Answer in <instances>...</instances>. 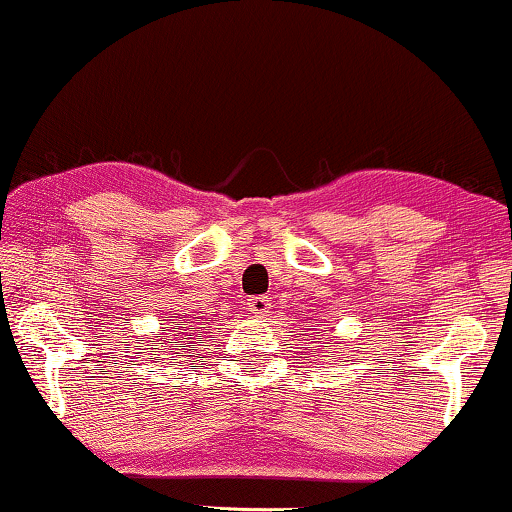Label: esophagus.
Wrapping results in <instances>:
<instances>
[{
	"instance_id": "34e87169",
	"label": "esophagus",
	"mask_w": 512,
	"mask_h": 512,
	"mask_svg": "<svg viewBox=\"0 0 512 512\" xmlns=\"http://www.w3.org/2000/svg\"><path fill=\"white\" fill-rule=\"evenodd\" d=\"M247 307L254 316H268L272 309V300L268 298V295H254V298H249Z\"/></svg>"
}]
</instances>
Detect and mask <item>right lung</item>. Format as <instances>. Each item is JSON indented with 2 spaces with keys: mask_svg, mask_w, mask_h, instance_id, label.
I'll use <instances>...</instances> for the list:
<instances>
[{
  "mask_svg": "<svg viewBox=\"0 0 512 512\" xmlns=\"http://www.w3.org/2000/svg\"><path fill=\"white\" fill-rule=\"evenodd\" d=\"M177 325H180V323H177ZM175 330H177V328H175ZM175 344H177V342H175Z\"/></svg>",
  "mask_w": 512,
  "mask_h": 512,
  "instance_id": "obj_1",
  "label": "right lung"
}]
</instances>
